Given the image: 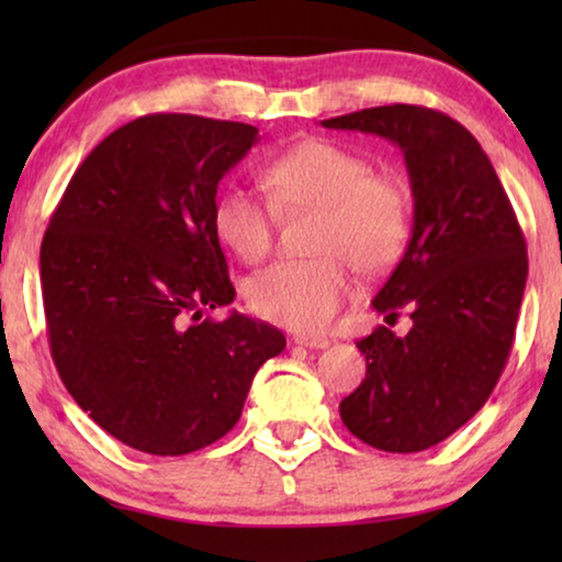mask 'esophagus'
I'll return each instance as SVG.
<instances>
[{
  "mask_svg": "<svg viewBox=\"0 0 562 562\" xmlns=\"http://www.w3.org/2000/svg\"><path fill=\"white\" fill-rule=\"evenodd\" d=\"M294 342L302 345V348H310V350H322L329 345L327 337H319V335H296Z\"/></svg>",
  "mask_w": 562,
  "mask_h": 562,
  "instance_id": "esophagus-1",
  "label": "esophagus"
}]
</instances>
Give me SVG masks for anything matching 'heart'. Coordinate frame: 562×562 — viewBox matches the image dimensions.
<instances>
[{"label":"heart","instance_id":"1","mask_svg":"<svg viewBox=\"0 0 562 562\" xmlns=\"http://www.w3.org/2000/svg\"><path fill=\"white\" fill-rule=\"evenodd\" d=\"M266 183L281 210H317V256L268 266L252 276L245 296L263 319L319 333L352 294V263L379 273L398 258L409 235V196L394 176L371 173L363 156L329 140H304L276 156ZM212 225L245 263H258L273 248V206L237 183L220 189Z\"/></svg>","mask_w":562,"mask_h":562}]
</instances>
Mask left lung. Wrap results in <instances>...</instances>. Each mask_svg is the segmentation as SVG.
Wrapping results in <instances>:
<instances>
[{
  "mask_svg": "<svg viewBox=\"0 0 562 562\" xmlns=\"http://www.w3.org/2000/svg\"><path fill=\"white\" fill-rule=\"evenodd\" d=\"M381 135L404 153L414 225L373 310H406L398 337L375 327L358 340L366 379L340 402L345 427L386 452L442 442L486 404L509 360L527 283V243L479 140L448 114L417 104L371 106L322 120Z\"/></svg>",
  "mask_w": 562,
  "mask_h": 562,
  "instance_id": "8db88e82",
  "label": "left lung"
}]
</instances>
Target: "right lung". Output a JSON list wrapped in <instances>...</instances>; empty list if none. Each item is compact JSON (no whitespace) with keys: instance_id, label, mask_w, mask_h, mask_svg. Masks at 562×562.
I'll list each match as a JSON object with an SVG mask.
<instances>
[{"instance_id":"obj_1","label":"right lung","mask_w":562,"mask_h":562,"mask_svg":"<svg viewBox=\"0 0 562 562\" xmlns=\"http://www.w3.org/2000/svg\"><path fill=\"white\" fill-rule=\"evenodd\" d=\"M258 127L145 114L76 168L41 245L53 363L104 432L150 456H187L237 425L281 329L233 312L212 225L217 187Z\"/></svg>"}]
</instances>
